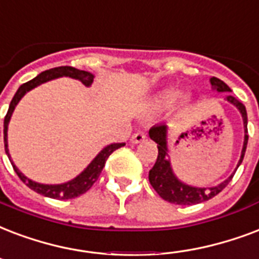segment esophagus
<instances>
[{"mask_svg": "<svg viewBox=\"0 0 259 259\" xmlns=\"http://www.w3.org/2000/svg\"><path fill=\"white\" fill-rule=\"evenodd\" d=\"M147 140V134L144 133V132H137V133H134L132 136V143L133 144H140V143H144Z\"/></svg>", "mask_w": 259, "mask_h": 259, "instance_id": "1", "label": "esophagus"}]
</instances>
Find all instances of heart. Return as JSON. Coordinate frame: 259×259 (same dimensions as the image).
<instances>
[{
	"label": "heart",
	"instance_id": "b5f03b06",
	"mask_svg": "<svg viewBox=\"0 0 259 259\" xmlns=\"http://www.w3.org/2000/svg\"><path fill=\"white\" fill-rule=\"evenodd\" d=\"M178 98V92L177 91H165L160 95L159 98V103L161 106H171L172 103H175V100Z\"/></svg>",
	"mask_w": 259,
	"mask_h": 259
}]
</instances>
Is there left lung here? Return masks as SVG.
Returning a JSON list of instances; mask_svg holds the SVG:
<instances>
[{
  "instance_id": "left-lung-1",
  "label": "left lung",
  "mask_w": 259,
  "mask_h": 259,
  "mask_svg": "<svg viewBox=\"0 0 259 259\" xmlns=\"http://www.w3.org/2000/svg\"><path fill=\"white\" fill-rule=\"evenodd\" d=\"M210 84L219 92H231L230 87L227 85L224 81H222L220 78H217V77L210 78ZM227 100L238 107V110L242 114V118H243L244 143L243 149H242V156H240V160L238 163V167H239L242 160H243L244 152H246L248 141L247 112H246V107L243 106V103L239 102L236 98H234V96H231V95L227 96ZM149 137L157 144V149H159L155 165L149 171V182H151L152 187L155 189L156 193L160 195L164 201H168L171 204L177 205H194L200 204V202H205V201L210 200L214 195L219 194L231 182V179L234 178V174H232L227 181L220 183L219 186L209 187V189L193 187L189 186V185H185V183L181 182L174 175L172 169H171V164H169L168 160V149H167V126L160 123V125H156L151 127Z\"/></svg>"
}]
</instances>
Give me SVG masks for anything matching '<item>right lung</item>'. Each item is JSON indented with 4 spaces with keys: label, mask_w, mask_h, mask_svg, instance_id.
Returning a JSON list of instances; mask_svg holds the SVG:
<instances>
[{
    "label": "right lung",
    "mask_w": 259,
    "mask_h": 259,
    "mask_svg": "<svg viewBox=\"0 0 259 259\" xmlns=\"http://www.w3.org/2000/svg\"><path fill=\"white\" fill-rule=\"evenodd\" d=\"M68 76L72 77V78H76V80H80V81L84 84V85L90 87L92 82H94V76L91 74L90 72H85V70H80V69L73 68V66H58V68L49 69L46 72H42L40 74H37L35 78L29 80V81L24 82L23 85L20 87L17 92L15 94L13 99H12L11 104H9V110H8L7 115H5V119H4V144H5V152H7L8 157L11 160V156H9V151H8V140H7V132H8V123H9V119H11L12 112L15 110L16 104L19 103L20 99L23 98L28 91H31L35 87L40 85L43 82L49 81V80H53V78H57V77ZM125 143L121 144H111L100 152L96 157H95L92 163H91L88 167H87L84 171H82L77 178H74L73 181L68 183H64V185H40V183H36L28 179L27 177H24L23 174L20 172L17 167L13 164V161L11 160L12 165H13V169L17 174V177L23 181V182L27 185V186L31 189V190L36 191L39 194L45 195V197H50V198H55V200H72V198H76L78 195L84 194L87 191L90 190L92 185H94L96 181H98L99 175L102 172L106 161H107L108 156L111 155L112 152L119 149L121 147H123Z\"/></svg>",
    "instance_id": "right-lung-1"
}]
</instances>
